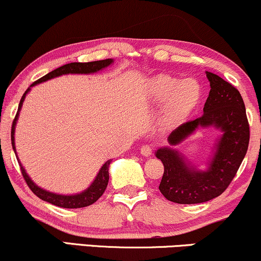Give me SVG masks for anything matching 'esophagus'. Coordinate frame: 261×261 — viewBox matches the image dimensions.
Here are the masks:
<instances>
[{"label": "esophagus", "instance_id": "esophagus-1", "mask_svg": "<svg viewBox=\"0 0 261 261\" xmlns=\"http://www.w3.org/2000/svg\"><path fill=\"white\" fill-rule=\"evenodd\" d=\"M140 153L143 156H145V157L151 156V155H152V146L143 145L140 147Z\"/></svg>", "mask_w": 261, "mask_h": 261}]
</instances>
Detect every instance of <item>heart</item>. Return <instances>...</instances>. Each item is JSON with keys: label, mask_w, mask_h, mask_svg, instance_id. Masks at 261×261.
<instances>
[{"label": "heart", "mask_w": 261, "mask_h": 261, "mask_svg": "<svg viewBox=\"0 0 261 261\" xmlns=\"http://www.w3.org/2000/svg\"><path fill=\"white\" fill-rule=\"evenodd\" d=\"M146 95L152 104H165V120L170 124H178L188 120L201 104L203 88L195 79L180 81L160 73L147 81Z\"/></svg>", "instance_id": "obj_1"}]
</instances>
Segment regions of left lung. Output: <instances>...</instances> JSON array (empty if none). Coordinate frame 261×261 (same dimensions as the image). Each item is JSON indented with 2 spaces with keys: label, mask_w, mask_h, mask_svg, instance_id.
Masks as SVG:
<instances>
[{
  "label": "left lung",
  "mask_w": 261,
  "mask_h": 261,
  "mask_svg": "<svg viewBox=\"0 0 261 261\" xmlns=\"http://www.w3.org/2000/svg\"><path fill=\"white\" fill-rule=\"evenodd\" d=\"M211 91L203 115L179 125L168 137V146L159 147L155 155L165 166L159 186L161 194L180 204L203 203L220 196L236 175L249 144V124L240 92L215 73L205 71ZM221 132L205 170L191 164L176 149L201 127Z\"/></svg>",
  "instance_id": "left-lung-1"
}]
</instances>
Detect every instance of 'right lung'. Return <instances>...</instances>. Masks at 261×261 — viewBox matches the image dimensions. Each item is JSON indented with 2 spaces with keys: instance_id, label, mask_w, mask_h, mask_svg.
Here are the masks:
<instances>
[{
  "instance_id": "right-lung-1",
  "label": "right lung",
  "mask_w": 261,
  "mask_h": 261,
  "mask_svg": "<svg viewBox=\"0 0 261 261\" xmlns=\"http://www.w3.org/2000/svg\"><path fill=\"white\" fill-rule=\"evenodd\" d=\"M114 64V59H105V60H98V62H89V63H70L66 64V65H63L58 69L53 70L47 75L41 77L40 80H37L36 82H34L32 85L29 87V88L25 91L24 94H22L20 102H19L18 112L15 115L14 121H13L12 125V132H11V139H12V146L13 150H14L15 156H17V160L19 162V166H20L21 174L24 176L25 181L29 185V188L31 189V191L34 192L37 197H40L43 201L48 202V203H52L54 205H58V207L62 208H82L87 207V205H91L94 203V202L98 201L99 198L101 197V195L104 194L106 186H108L109 182V167H110V163L112 162L111 160H108L104 165L101 166V168L99 169L98 174H96L95 179L93 180L92 184L88 186L86 190L79 192V194L75 195H62V194H56V192H50L48 190L41 188L38 186L36 182L34 181L30 178V175L27 173V169L24 168L21 165L20 160L18 159L17 155V149H15V140H14V134H15V125H17V121L19 118V112L21 110L22 102H24L25 98H27V94L31 91V87L38 85V83L46 82L48 80L56 79V77L63 76V75H91V73H96L101 70L106 69L108 66H110Z\"/></svg>"
}]
</instances>
